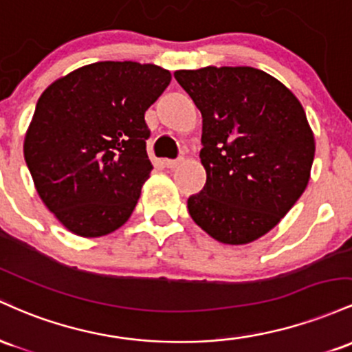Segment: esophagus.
Wrapping results in <instances>:
<instances>
[{
	"instance_id": "obj_1",
	"label": "esophagus",
	"mask_w": 352,
	"mask_h": 352,
	"mask_svg": "<svg viewBox=\"0 0 352 352\" xmlns=\"http://www.w3.org/2000/svg\"><path fill=\"white\" fill-rule=\"evenodd\" d=\"M181 163H183V157H177V160H166L164 166L169 169H175L176 166H179Z\"/></svg>"
}]
</instances>
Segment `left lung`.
<instances>
[{
	"label": "left lung",
	"mask_w": 352,
	"mask_h": 352,
	"mask_svg": "<svg viewBox=\"0 0 352 352\" xmlns=\"http://www.w3.org/2000/svg\"><path fill=\"white\" fill-rule=\"evenodd\" d=\"M175 78L203 114L206 184L189 196V214L219 243L261 238L309 181L316 146L301 102L250 66L181 69Z\"/></svg>",
	"instance_id": "obj_1"
}]
</instances>
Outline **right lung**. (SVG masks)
I'll return each mask as SVG.
<instances>
[{"mask_svg": "<svg viewBox=\"0 0 352 352\" xmlns=\"http://www.w3.org/2000/svg\"><path fill=\"white\" fill-rule=\"evenodd\" d=\"M169 81L156 65L100 61L41 94L25 161L43 203L71 232L98 238L129 219L153 169L144 113Z\"/></svg>", "mask_w": 352, "mask_h": 352, "instance_id": "right-lung-1", "label": "right lung"}]
</instances>
